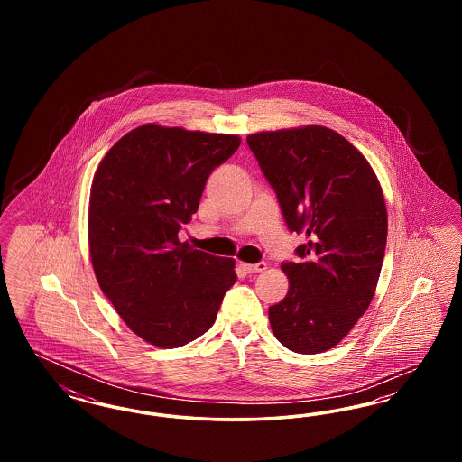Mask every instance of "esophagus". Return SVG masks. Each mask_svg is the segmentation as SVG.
I'll list each match as a JSON object with an SVG mask.
<instances>
[{"label":"esophagus","instance_id":"obj_1","mask_svg":"<svg viewBox=\"0 0 462 462\" xmlns=\"http://www.w3.org/2000/svg\"><path fill=\"white\" fill-rule=\"evenodd\" d=\"M241 268L245 273H258V272H264L266 270V263L260 262V263H241Z\"/></svg>","mask_w":462,"mask_h":462}]
</instances>
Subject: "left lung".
<instances>
[{"label": "left lung", "instance_id": "8db88e82", "mask_svg": "<svg viewBox=\"0 0 462 462\" xmlns=\"http://www.w3.org/2000/svg\"><path fill=\"white\" fill-rule=\"evenodd\" d=\"M247 145L287 228L308 239L296 249L301 263H282L289 291L268 308L270 326L291 352H328L375 292L388 236L379 180L345 136L324 126L254 133Z\"/></svg>", "mask_w": 462, "mask_h": 462}]
</instances>
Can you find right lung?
Listing matches in <instances>:
<instances>
[{
    "mask_svg": "<svg viewBox=\"0 0 462 462\" xmlns=\"http://www.w3.org/2000/svg\"><path fill=\"white\" fill-rule=\"evenodd\" d=\"M237 134L143 125L110 147L93 176L88 242L95 277L126 326L159 348L209 329L236 262L180 242L211 171Z\"/></svg>",
    "mask_w": 462,
    "mask_h": 462,
    "instance_id": "right-lung-1",
    "label": "right lung"
}]
</instances>
